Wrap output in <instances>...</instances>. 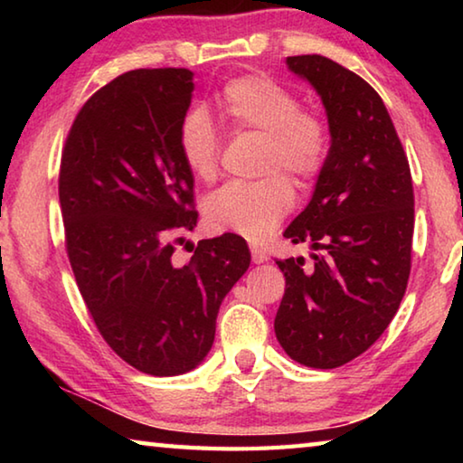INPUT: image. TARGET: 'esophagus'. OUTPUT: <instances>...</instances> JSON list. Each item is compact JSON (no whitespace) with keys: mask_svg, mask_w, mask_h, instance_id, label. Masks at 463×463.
<instances>
[{"mask_svg":"<svg viewBox=\"0 0 463 463\" xmlns=\"http://www.w3.org/2000/svg\"><path fill=\"white\" fill-rule=\"evenodd\" d=\"M250 260H253V263H263L268 261V255H265L260 247L253 245L250 247Z\"/></svg>","mask_w":463,"mask_h":463,"instance_id":"esophagus-1","label":"esophagus"}]
</instances>
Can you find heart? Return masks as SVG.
I'll return each instance as SVG.
<instances>
[{"label":"heart","mask_w":463,"mask_h":463,"mask_svg":"<svg viewBox=\"0 0 463 463\" xmlns=\"http://www.w3.org/2000/svg\"><path fill=\"white\" fill-rule=\"evenodd\" d=\"M221 108L234 130L265 135L261 171L257 182H231L203 203L210 229L237 232L249 241H263L294 208L296 190L288 171L300 182H312L325 169L328 130L323 118L300 109L292 90L261 75L237 77L224 85ZM179 155L190 174L213 182L221 159V135L203 109H190L177 130Z\"/></svg>","instance_id":"1"}]
</instances>
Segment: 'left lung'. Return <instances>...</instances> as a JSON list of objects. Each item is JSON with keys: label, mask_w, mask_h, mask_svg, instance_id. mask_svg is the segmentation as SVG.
I'll list each match as a JSON object with an SVG mask.
<instances>
[{"label": "left lung", "mask_w": 463, "mask_h": 463, "mask_svg": "<svg viewBox=\"0 0 463 463\" xmlns=\"http://www.w3.org/2000/svg\"><path fill=\"white\" fill-rule=\"evenodd\" d=\"M318 91L331 148L312 200L284 237L317 253L276 260L286 289L276 336L294 362L333 370L386 331L411 276L414 194L394 124L370 83L320 54L288 57Z\"/></svg>", "instance_id": "left-lung-1"}]
</instances>
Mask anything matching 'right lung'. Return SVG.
<instances>
[{"label":"right lung","mask_w":463,"mask_h":463,"mask_svg":"<svg viewBox=\"0 0 463 463\" xmlns=\"http://www.w3.org/2000/svg\"><path fill=\"white\" fill-rule=\"evenodd\" d=\"M190 69H135L81 106L62 146L59 202L73 276L99 335L138 372L194 370L214 343L224 296L247 271L239 234L200 241L177 265L179 232L198 222L179 155Z\"/></svg>","instance_id":"obj_1"}]
</instances>
